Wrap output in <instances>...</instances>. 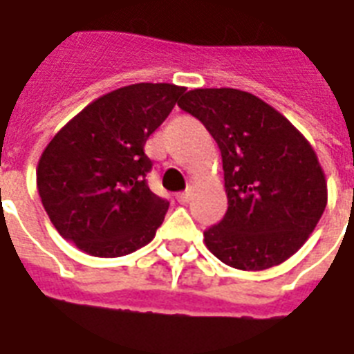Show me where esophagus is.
Wrapping results in <instances>:
<instances>
[{
  "instance_id": "obj_1",
  "label": "esophagus",
  "mask_w": 354,
  "mask_h": 354,
  "mask_svg": "<svg viewBox=\"0 0 354 354\" xmlns=\"http://www.w3.org/2000/svg\"><path fill=\"white\" fill-rule=\"evenodd\" d=\"M188 200H190V192H179V194H177V202L179 203H187Z\"/></svg>"
}]
</instances>
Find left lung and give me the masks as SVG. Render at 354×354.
I'll return each mask as SVG.
<instances>
[{
  "mask_svg": "<svg viewBox=\"0 0 354 354\" xmlns=\"http://www.w3.org/2000/svg\"><path fill=\"white\" fill-rule=\"evenodd\" d=\"M179 107L207 128L223 154L228 211L203 232L205 247L243 272L290 259L328 202L311 143L279 111L243 90H190Z\"/></svg>",
  "mask_w": 354,
  "mask_h": 354,
  "instance_id": "1",
  "label": "left lung"
}]
</instances>
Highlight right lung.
Listing matches in <instances>:
<instances>
[{
  "instance_id": "right-lung-1",
  "label": "right lung",
  "mask_w": 354,
  "mask_h": 354,
  "mask_svg": "<svg viewBox=\"0 0 354 354\" xmlns=\"http://www.w3.org/2000/svg\"><path fill=\"white\" fill-rule=\"evenodd\" d=\"M183 92L169 82L122 86L88 103L50 139L37 190L64 239L100 259L151 243L169 203L147 185L145 143Z\"/></svg>"
}]
</instances>
